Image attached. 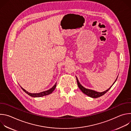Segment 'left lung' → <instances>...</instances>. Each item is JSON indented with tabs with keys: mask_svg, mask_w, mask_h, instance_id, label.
I'll use <instances>...</instances> for the list:
<instances>
[{
	"mask_svg": "<svg viewBox=\"0 0 131 131\" xmlns=\"http://www.w3.org/2000/svg\"><path fill=\"white\" fill-rule=\"evenodd\" d=\"M76 79H77V84H78V87L81 90V91L84 93V94H85L86 95H88V96H90L91 97H92V98H97V97H99L100 96H103V95H104L105 94L106 92H107L109 91V90L111 88V86H113V85L116 81V80L117 79V78L116 81H115V82L114 83V84L112 85V86H111L108 90H107L105 91H104L103 92H97L95 91L94 90H89V89H85V88H84L83 86H82L80 84V83H79V81L78 80V78L77 77H76Z\"/></svg>",
	"mask_w": 131,
	"mask_h": 131,
	"instance_id": "1",
	"label": "left lung"
}]
</instances>
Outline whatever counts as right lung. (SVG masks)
I'll return each instance as SVG.
<instances>
[{"instance_id":"obj_1","label":"right lung","mask_w":131,"mask_h":131,"mask_svg":"<svg viewBox=\"0 0 131 131\" xmlns=\"http://www.w3.org/2000/svg\"><path fill=\"white\" fill-rule=\"evenodd\" d=\"M56 86H57V83H55V85L51 89H50V90L44 91V92H40V93H29L27 91H26L24 89H23L21 86V88L26 93H27V94L28 95H29V96H30L31 97H41V96H46V95H49V94H51V93H52L53 92V91L55 90V89L56 88Z\"/></svg>"}]
</instances>
